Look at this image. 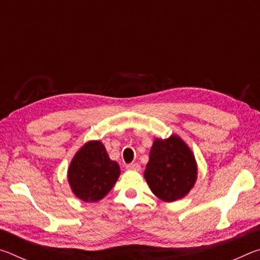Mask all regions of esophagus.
<instances>
[{
  "instance_id": "1",
  "label": "esophagus",
  "mask_w": 260,
  "mask_h": 260,
  "mask_svg": "<svg viewBox=\"0 0 260 260\" xmlns=\"http://www.w3.org/2000/svg\"><path fill=\"white\" fill-rule=\"evenodd\" d=\"M126 169L127 170H133V171H140L141 166H140V164H136V162H134V164L126 165Z\"/></svg>"
}]
</instances>
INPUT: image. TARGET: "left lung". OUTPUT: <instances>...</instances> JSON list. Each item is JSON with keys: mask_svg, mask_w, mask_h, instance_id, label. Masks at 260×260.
Here are the masks:
<instances>
[{"mask_svg": "<svg viewBox=\"0 0 260 260\" xmlns=\"http://www.w3.org/2000/svg\"><path fill=\"white\" fill-rule=\"evenodd\" d=\"M195 158L186 143L172 135L156 139L144 171L151 191L165 202H173L187 195L196 181Z\"/></svg>", "mask_w": 260, "mask_h": 260, "instance_id": "obj_1", "label": "left lung"}]
</instances>
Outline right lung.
<instances>
[{
	"instance_id": "right-lung-1",
	"label": "right lung",
	"mask_w": 260,
	"mask_h": 260,
	"mask_svg": "<svg viewBox=\"0 0 260 260\" xmlns=\"http://www.w3.org/2000/svg\"><path fill=\"white\" fill-rule=\"evenodd\" d=\"M120 175L119 165L109 158L100 141L86 143L69 167V182L74 195L85 202H98L111 190Z\"/></svg>"
}]
</instances>
